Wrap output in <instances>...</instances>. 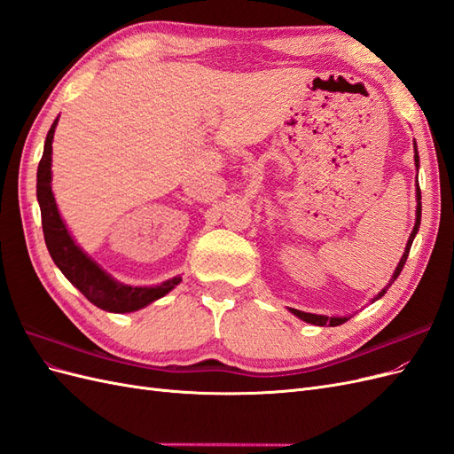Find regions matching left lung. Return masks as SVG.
Wrapping results in <instances>:
<instances>
[{
  "label": "left lung",
  "mask_w": 454,
  "mask_h": 454,
  "mask_svg": "<svg viewBox=\"0 0 454 454\" xmlns=\"http://www.w3.org/2000/svg\"><path fill=\"white\" fill-rule=\"evenodd\" d=\"M415 162H417V167H419V153H417V144H415ZM417 200H419V204H417V222H415V229H413V232H411V237H409V240H407V246H405V252H403V255H402V259H400V265L395 267V270H394V277H392V280H390V284L384 287V290L377 295V299L379 297H382L384 294H387V290L388 287L392 286V282L400 277V272H402V269H403V265H405V261H407V255H409V250H411V244H413V239H415V235H417V231H419V227H420V212H422V204H420V187L417 189ZM292 312L297 316V318H301V320H305V322H309V324H314V325H340V324H345L348 318L345 316V318H327V316H318V314H309V312H303V310H297V309H292Z\"/></svg>",
  "instance_id": "8db88e82"
}]
</instances>
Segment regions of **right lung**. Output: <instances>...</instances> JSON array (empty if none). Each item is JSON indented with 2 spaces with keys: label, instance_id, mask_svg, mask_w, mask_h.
Masks as SVG:
<instances>
[{
  "label": "right lung",
  "instance_id": "right-lung-1",
  "mask_svg": "<svg viewBox=\"0 0 454 454\" xmlns=\"http://www.w3.org/2000/svg\"><path fill=\"white\" fill-rule=\"evenodd\" d=\"M57 122L59 119L52 122V127L47 134L43 157H41L37 167V202L41 208V225H43V237L52 261L62 270L64 277L70 280L92 305L102 310L119 314L134 312L149 303H153L155 299L174 290L182 278H172L153 287H132L119 284L96 265L94 261L74 242L70 232H67L51 189L52 136L54 129H57Z\"/></svg>",
  "mask_w": 454,
  "mask_h": 454
}]
</instances>
